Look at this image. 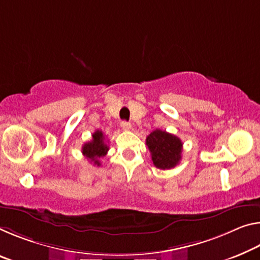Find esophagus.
Returning a JSON list of instances; mask_svg holds the SVG:
<instances>
[{
	"instance_id": "34e87169",
	"label": "esophagus",
	"mask_w": 260,
	"mask_h": 260,
	"mask_svg": "<svg viewBox=\"0 0 260 260\" xmlns=\"http://www.w3.org/2000/svg\"><path fill=\"white\" fill-rule=\"evenodd\" d=\"M121 128L123 131H129L132 128V125L128 121H122L121 122Z\"/></svg>"
}]
</instances>
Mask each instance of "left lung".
I'll return each mask as SVG.
<instances>
[{"label":"left lung","mask_w":260,"mask_h":260,"mask_svg":"<svg viewBox=\"0 0 260 260\" xmlns=\"http://www.w3.org/2000/svg\"><path fill=\"white\" fill-rule=\"evenodd\" d=\"M146 145L150 151L154 166L162 170L175 168L182 159V140L166 131L151 132L146 139Z\"/></svg>","instance_id":"8db88e82"}]
</instances>
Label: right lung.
Returning <instances> with one entry per match:
<instances>
[{
    "mask_svg": "<svg viewBox=\"0 0 260 260\" xmlns=\"http://www.w3.org/2000/svg\"><path fill=\"white\" fill-rule=\"evenodd\" d=\"M109 146L105 142V135L102 131L97 129L92 134L91 141L86 142L82 147V154H83L90 162H93L94 166L100 167V158L104 157L108 154Z\"/></svg>",
    "mask_w": 260,
    "mask_h": 260,
    "instance_id": "1",
    "label": "right lung"
}]
</instances>
